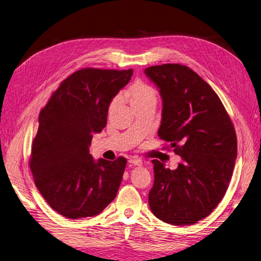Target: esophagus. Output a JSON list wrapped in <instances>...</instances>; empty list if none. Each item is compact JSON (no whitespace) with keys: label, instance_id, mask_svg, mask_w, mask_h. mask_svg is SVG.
<instances>
[{"label":"esophagus","instance_id":"obj_1","mask_svg":"<svg viewBox=\"0 0 261 261\" xmlns=\"http://www.w3.org/2000/svg\"><path fill=\"white\" fill-rule=\"evenodd\" d=\"M129 163H131V165H134V166H142L143 161L138 158H131V159H129Z\"/></svg>","mask_w":261,"mask_h":261}]
</instances>
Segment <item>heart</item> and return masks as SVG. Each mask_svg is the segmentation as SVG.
Instances as JSON below:
<instances>
[{
    "mask_svg": "<svg viewBox=\"0 0 261 261\" xmlns=\"http://www.w3.org/2000/svg\"><path fill=\"white\" fill-rule=\"evenodd\" d=\"M127 96L131 102V105L136 106L142 103H146L149 101H156L157 100V92L152 88L151 86L143 83V82H136L127 91ZM117 103V100H114L111 104V109Z\"/></svg>",
    "mask_w": 261,
    "mask_h": 261,
    "instance_id": "obj_1",
    "label": "heart"
}]
</instances>
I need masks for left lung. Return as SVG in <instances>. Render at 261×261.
I'll return each mask as SVG.
<instances>
[{
  "instance_id": "1",
  "label": "left lung",
  "mask_w": 261,
  "mask_h": 261,
  "mask_svg": "<svg viewBox=\"0 0 261 261\" xmlns=\"http://www.w3.org/2000/svg\"><path fill=\"white\" fill-rule=\"evenodd\" d=\"M145 74L162 98L160 139L181 162L170 170L153 159L149 207L160 220L192 225L208 216L224 198L238 153L233 123L216 92L188 66H149Z\"/></svg>"
}]
</instances>
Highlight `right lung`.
<instances>
[{
    "mask_svg": "<svg viewBox=\"0 0 261 261\" xmlns=\"http://www.w3.org/2000/svg\"><path fill=\"white\" fill-rule=\"evenodd\" d=\"M132 74V69L76 71L38 116L29 166L43 198L64 217L98 215L117 195L127 160L94 161L89 147L93 133L108 122L113 98Z\"/></svg>",
    "mask_w": 261,
    "mask_h": 261,
    "instance_id": "obj_1",
    "label": "right lung"
}]
</instances>
